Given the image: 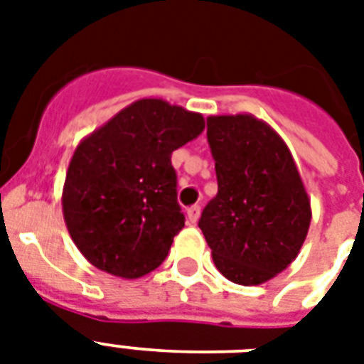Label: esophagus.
Returning a JSON list of instances; mask_svg holds the SVG:
<instances>
[{"label": "esophagus", "instance_id": "esophagus-1", "mask_svg": "<svg viewBox=\"0 0 364 364\" xmlns=\"http://www.w3.org/2000/svg\"><path fill=\"white\" fill-rule=\"evenodd\" d=\"M187 217H188V221L193 223H196L198 221V217H200V205H191V208H188L187 210Z\"/></svg>", "mask_w": 364, "mask_h": 364}]
</instances>
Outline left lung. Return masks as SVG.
<instances>
[{"label":"left lung","instance_id":"1","mask_svg":"<svg viewBox=\"0 0 364 364\" xmlns=\"http://www.w3.org/2000/svg\"><path fill=\"white\" fill-rule=\"evenodd\" d=\"M217 196L202 211L217 270L238 285H260L299 255L311 221L310 198L276 130L253 115L208 117Z\"/></svg>","mask_w":364,"mask_h":364}]
</instances>
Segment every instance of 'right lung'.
<instances>
[{"label": "right lung", "mask_w": 364, "mask_h": 364, "mask_svg": "<svg viewBox=\"0 0 364 364\" xmlns=\"http://www.w3.org/2000/svg\"><path fill=\"white\" fill-rule=\"evenodd\" d=\"M204 126L200 113L145 98L77 145L62 210L71 240L90 264L136 279L164 262L185 227L171 153Z\"/></svg>", "instance_id": "right-lung-1"}]
</instances>
